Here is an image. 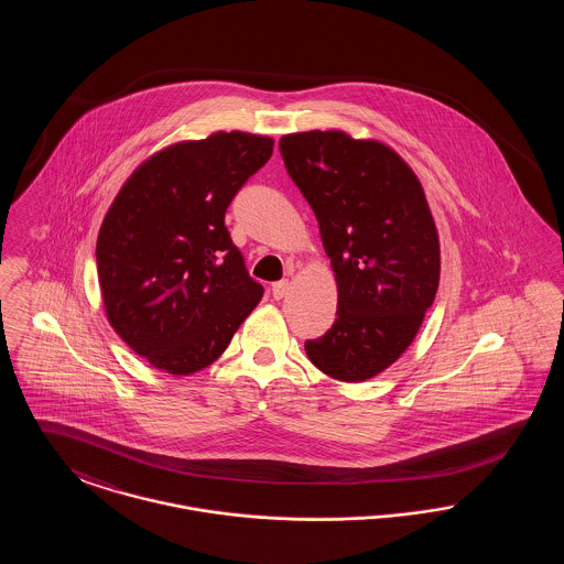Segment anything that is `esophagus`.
<instances>
[{
    "mask_svg": "<svg viewBox=\"0 0 564 564\" xmlns=\"http://www.w3.org/2000/svg\"><path fill=\"white\" fill-rule=\"evenodd\" d=\"M290 292V281L288 279H283V281H276V283H272V295L276 297V300H281V297H285Z\"/></svg>",
    "mask_w": 564,
    "mask_h": 564,
    "instance_id": "obj_1",
    "label": "esophagus"
}]
</instances>
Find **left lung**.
<instances>
[{
	"label": "left lung",
	"instance_id": "left-lung-1",
	"mask_svg": "<svg viewBox=\"0 0 564 564\" xmlns=\"http://www.w3.org/2000/svg\"><path fill=\"white\" fill-rule=\"evenodd\" d=\"M285 169L319 221L338 283L336 322L306 340L323 375L361 382L414 340L440 283V241L412 169L340 131L281 137Z\"/></svg>",
	"mask_w": 564,
	"mask_h": 564
}]
</instances>
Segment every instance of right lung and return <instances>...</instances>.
I'll list each match as a JSON object with an SVG mask.
<instances>
[{
  "instance_id": "1",
  "label": "right lung",
  "mask_w": 564,
  "mask_h": 564,
  "mask_svg": "<svg viewBox=\"0 0 564 564\" xmlns=\"http://www.w3.org/2000/svg\"><path fill=\"white\" fill-rule=\"evenodd\" d=\"M272 143L241 131L175 143L143 162L109 207L97 239L106 313L162 372L214 364L264 295L224 217Z\"/></svg>"
}]
</instances>
